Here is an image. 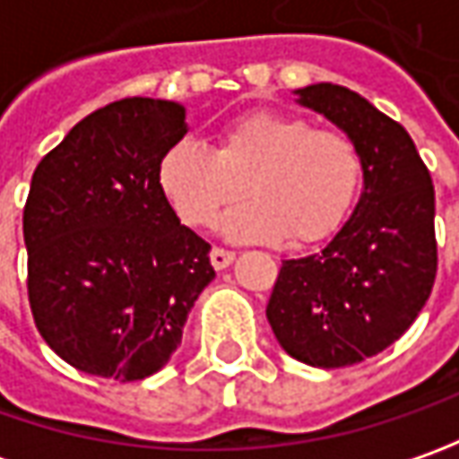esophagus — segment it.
<instances>
[{
    "instance_id": "esophagus-1",
    "label": "esophagus",
    "mask_w": 459,
    "mask_h": 459,
    "mask_svg": "<svg viewBox=\"0 0 459 459\" xmlns=\"http://www.w3.org/2000/svg\"><path fill=\"white\" fill-rule=\"evenodd\" d=\"M212 265L217 268V271H224V268H230L232 265V260H235V253H230V250H224V247H214L212 253Z\"/></svg>"
}]
</instances>
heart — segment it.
<instances>
[{
    "label": "heart",
    "instance_id": "obj_1",
    "mask_svg": "<svg viewBox=\"0 0 459 459\" xmlns=\"http://www.w3.org/2000/svg\"><path fill=\"white\" fill-rule=\"evenodd\" d=\"M158 184L191 227L214 224L238 242H322L347 220L362 184L358 145L340 130L311 127L307 117L255 112L221 130L217 148L181 140L163 155Z\"/></svg>",
    "mask_w": 459,
    "mask_h": 459
}]
</instances>
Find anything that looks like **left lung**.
Returning <instances> with one entry per match:
<instances>
[{"label": "left lung", "instance_id": "obj_1", "mask_svg": "<svg viewBox=\"0 0 459 459\" xmlns=\"http://www.w3.org/2000/svg\"><path fill=\"white\" fill-rule=\"evenodd\" d=\"M293 97L358 145L362 191L322 253L283 260L265 316L291 358L344 368L396 342L432 293V176L409 133L358 91L325 81Z\"/></svg>", "mask_w": 459, "mask_h": 459}]
</instances>
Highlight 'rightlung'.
<instances>
[{
    "label": "right lung",
    "instance_id": "obj_1",
    "mask_svg": "<svg viewBox=\"0 0 459 459\" xmlns=\"http://www.w3.org/2000/svg\"><path fill=\"white\" fill-rule=\"evenodd\" d=\"M186 107L107 104L38 163L22 217L35 325L81 373L143 380L166 365L199 293L209 242L181 224L158 166L184 134Z\"/></svg>",
    "mask_w": 459,
    "mask_h": 459
}]
</instances>
